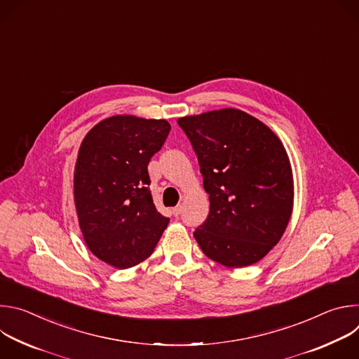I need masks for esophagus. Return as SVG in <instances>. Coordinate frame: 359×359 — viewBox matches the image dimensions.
Returning a JSON list of instances; mask_svg holds the SVG:
<instances>
[{"label":"esophagus","instance_id":"esophagus-1","mask_svg":"<svg viewBox=\"0 0 359 359\" xmlns=\"http://www.w3.org/2000/svg\"><path fill=\"white\" fill-rule=\"evenodd\" d=\"M172 212H173V215H175V216H179V215L182 213V206H180V204H177L176 208H173V210H172Z\"/></svg>","mask_w":359,"mask_h":359}]
</instances>
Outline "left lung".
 Masks as SVG:
<instances>
[{"instance_id":"8db88e82","label":"left lung","mask_w":359,"mask_h":359,"mask_svg":"<svg viewBox=\"0 0 359 359\" xmlns=\"http://www.w3.org/2000/svg\"><path fill=\"white\" fill-rule=\"evenodd\" d=\"M197 155L210 212L194 231L213 262L240 269L280 241L294 204L284 144L262 121L224 108L177 119Z\"/></svg>"}]
</instances>
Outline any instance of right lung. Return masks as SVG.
I'll list each match as a JSON object with an SVG mask.
<instances>
[{"label": "right lung", "mask_w": 359, "mask_h": 359, "mask_svg": "<svg viewBox=\"0 0 359 359\" xmlns=\"http://www.w3.org/2000/svg\"><path fill=\"white\" fill-rule=\"evenodd\" d=\"M169 132L165 119L116 115L81 143L74 173L79 227L90 252L112 267L146 260L169 224L153 203L147 173Z\"/></svg>", "instance_id": "add662e5"}]
</instances>
